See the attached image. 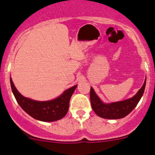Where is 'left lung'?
Listing matches in <instances>:
<instances>
[{"label":"left lung","instance_id":"1","mask_svg":"<svg viewBox=\"0 0 155 155\" xmlns=\"http://www.w3.org/2000/svg\"><path fill=\"white\" fill-rule=\"evenodd\" d=\"M147 76L141 88L131 98L117 102L105 104L95 93L93 88H90V102L93 111L97 116L108 120L124 118L128 115L138 104L143 95L146 87Z\"/></svg>","mask_w":155,"mask_h":155}]
</instances>
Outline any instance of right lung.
<instances>
[{
    "mask_svg": "<svg viewBox=\"0 0 155 155\" xmlns=\"http://www.w3.org/2000/svg\"><path fill=\"white\" fill-rule=\"evenodd\" d=\"M12 90L20 107L28 114L42 122H54L61 120L66 115L70 99L77 85L65 90L56 98L47 101H38L25 97L19 93L10 77Z\"/></svg>",
    "mask_w": 155,
    "mask_h": 155,
    "instance_id": "1",
    "label": "right lung"
}]
</instances>
